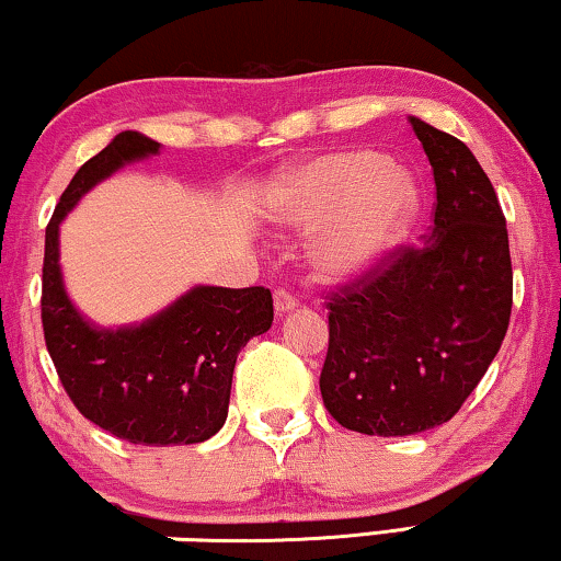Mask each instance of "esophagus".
Here are the masks:
<instances>
[{"label":"esophagus","mask_w":561,"mask_h":561,"mask_svg":"<svg viewBox=\"0 0 561 561\" xmlns=\"http://www.w3.org/2000/svg\"><path fill=\"white\" fill-rule=\"evenodd\" d=\"M297 307V299L289 295L287 289H274V309H277V314H284V312H289V309H295Z\"/></svg>","instance_id":"1"}]
</instances>
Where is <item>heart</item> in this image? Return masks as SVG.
<instances>
[{
  "label": "heart",
  "mask_w": 561,
  "mask_h": 561,
  "mask_svg": "<svg viewBox=\"0 0 561 561\" xmlns=\"http://www.w3.org/2000/svg\"><path fill=\"white\" fill-rule=\"evenodd\" d=\"M417 186L411 173L370 150L330 153L291 171L274 201V221L314 229L312 264L324 277H350L382 262L415 221Z\"/></svg>",
  "instance_id": "b5f03b06"
}]
</instances>
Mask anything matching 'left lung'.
<instances>
[{
	"instance_id": "left-lung-1",
	"label": "left lung",
	"mask_w": 561,
	"mask_h": 561,
	"mask_svg": "<svg viewBox=\"0 0 561 561\" xmlns=\"http://www.w3.org/2000/svg\"><path fill=\"white\" fill-rule=\"evenodd\" d=\"M408 121L436 181L428 239L396 247L324 302V408L345 428L382 438L415 436L458 413L504 342L514 295L489 175L461 140Z\"/></svg>"
}]
</instances>
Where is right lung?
<instances>
[{
  "label": "right lung",
  "mask_w": 561,
  "mask_h": 561,
  "mask_svg": "<svg viewBox=\"0 0 561 561\" xmlns=\"http://www.w3.org/2000/svg\"><path fill=\"white\" fill-rule=\"evenodd\" d=\"M158 148L125 130L72 175L45 229L42 330L65 392L90 423L140 446H188L227 421L237 355L272 328V291L194 287L144 324L103 330L72 307L57 249L60 221L80 196Z\"/></svg>",
  "instance_id": "add662e5"
}]
</instances>
